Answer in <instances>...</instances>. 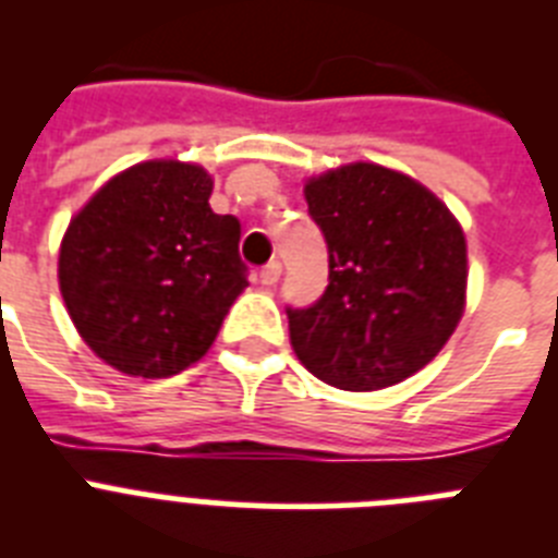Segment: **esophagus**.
Returning a JSON list of instances; mask_svg holds the SVG:
<instances>
[{
	"mask_svg": "<svg viewBox=\"0 0 558 558\" xmlns=\"http://www.w3.org/2000/svg\"><path fill=\"white\" fill-rule=\"evenodd\" d=\"M279 276H282V265L274 259V263H268L263 270H259V282H263L265 288H270V284L279 282Z\"/></svg>",
	"mask_w": 558,
	"mask_h": 558,
	"instance_id": "obj_1",
	"label": "esophagus"
}]
</instances>
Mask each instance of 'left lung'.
<instances>
[{"mask_svg":"<svg viewBox=\"0 0 558 558\" xmlns=\"http://www.w3.org/2000/svg\"><path fill=\"white\" fill-rule=\"evenodd\" d=\"M329 251V284L288 307L295 357L343 391L425 368L461 322L466 240L427 186L379 165H343L304 186Z\"/></svg>","mask_w":558,"mask_h":558,"instance_id":"8db88e82","label":"left lung"}]
</instances>
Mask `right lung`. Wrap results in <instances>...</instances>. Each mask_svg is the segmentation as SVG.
<instances>
[{"instance_id":"add662e5","label":"right lung","mask_w":558,"mask_h":558,"mask_svg":"<svg viewBox=\"0 0 558 558\" xmlns=\"http://www.w3.org/2000/svg\"><path fill=\"white\" fill-rule=\"evenodd\" d=\"M211 175L142 161L77 211L58 282L92 352L131 377H172L209 352L245 290L240 220L215 215Z\"/></svg>"}]
</instances>
